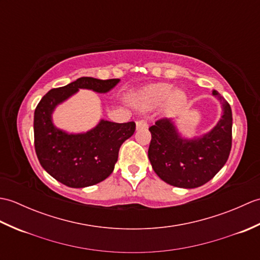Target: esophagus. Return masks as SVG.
I'll use <instances>...</instances> for the list:
<instances>
[{"mask_svg": "<svg viewBox=\"0 0 260 260\" xmlns=\"http://www.w3.org/2000/svg\"><path fill=\"white\" fill-rule=\"evenodd\" d=\"M147 127V123L145 119H140L136 121V128L137 129H141V128H146Z\"/></svg>", "mask_w": 260, "mask_h": 260, "instance_id": "1", "label": "esophagus"}]
</instances>
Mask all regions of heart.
<instances>
[{"instance_id": "b5f03b06", "label": "heart", "mask_w": 260, "mask_h": 260, "mask_svg": "<svg viewBox=\"0 0 260 260\" xmlns=\"http://www.w3.org/2000/svg\"><path fill=\"white\" fill-rule=\"evenodd\" d=\"M137 102L145 108H155L167 102L168 109L175 110L185 104L186 96L183 91H173V86L170 84H154L140 92Z\"/></svg>"}]
</instances>
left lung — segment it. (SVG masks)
Segmentation results:
<instances>
[{"mask_svg": "<svg viewBox=\"0 0 260 260\" xmlns=\"http://www.w3.org/2000/svg\"><path fill=\"white\" fill-rule=\"evenodd\" d=\"M223 115L210 133L200 139H181L173 121L161 118L150 128L148 158L152 168L167 183L193 189L211 180L227 162L233 144V113L228 102L213 90Z\"/></svg>", "mask_w": 260, "mask_h": 260, "instance_id": "1", "label": "left lung"}]
</instances>
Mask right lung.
<instances>
[{"label":"right lung","mask_w":260,"mask_h":260,"mask_svg":"<svg viewBox=\"0 0 260 260\" xmlns=\"http://www.w3.org/2000/svg\"><path fill=\"white\" fill-rule=\"evenodd\" d=\"M118 81L81 77L67 86L53 88L39 102L33 121L37 156L41 167L62 184L85 187L108 178L117 162L120 145L134 134L135 123L101 120L85 134H67L52 124L54 107L79 88L107 92Z\"/></svg>","instance_id":"1"}]
</instances>
